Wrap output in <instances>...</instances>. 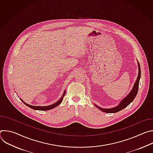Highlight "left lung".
I'll use <instances>...</instances> for the list:
<instances>
[{
  "label": "left lung",
  "mask_w": 153,
  "mask_h": 153,
  "mask_svg": "<svg viewBox=\"0 0 153 153\" xmlns=\"http://www.w3.org/2000/svg\"><path fill=\"white\" fill-rule=\"evenodd\" d=\"M138 65H139V74H138L137 80L134 83L133 88L132 90L131 91V92L129 93V94L125 99H123L122 100V102L119 103V105L118 106H117L113 108H110V109L102 108L99 107L97 105H95L98 108H99L100 110H101L102 111H103L105 113H117L118 111L122 110L123 109L126 108L129 103H131V102H132L133 101V100L134 99V98L136 97V96L137 94V92H138V90H139V80H140V78L141 72H140V64L138 63Z\"/></svg>",
  "instance_id": "left-lung-1"
}]
</instances>
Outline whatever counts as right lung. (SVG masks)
<instances>
[{
  "label": "right lung",
  "mask_w": 153,
  "mask_h": 153,
  "mask_svg": "<svg viewBox=\"0 0 153 153\" xmlns=\"http://www.w3.org/2000/svg\"><path fill=\"white\" fill-rule=\"evenodd\" d=\"M65 94V90L63 94V96L61 97V98L57 101L56 102V103H53V105H49V106H31V105H30L26 103H25L22 100H21L22 101L25 105H26L27 106H28V107L33 109V110H40V111H47V110H51V109H53L54 108H55L56 106H58L59 104H60V103L62 102L63 99V97Z\"/></svg>",
  "instance_id": "right-lung-1"
}]
</instances>
